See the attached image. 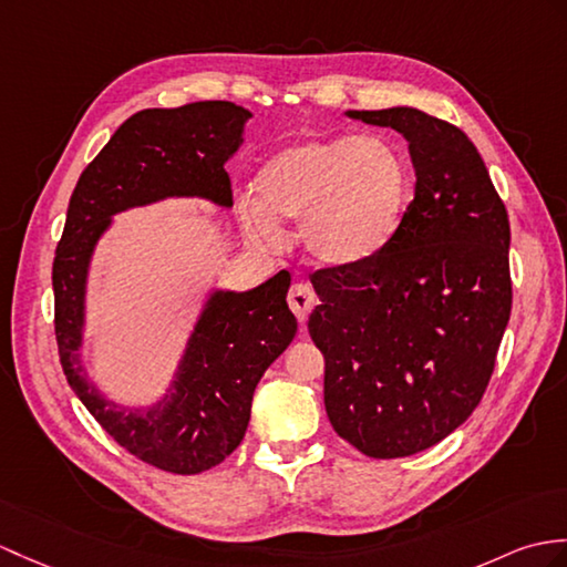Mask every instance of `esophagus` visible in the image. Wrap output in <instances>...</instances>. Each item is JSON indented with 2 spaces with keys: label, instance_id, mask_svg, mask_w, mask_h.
Returning a JSON list of instances; mask_svg holds the SVG:
<instances>
[{
  "label": "esophagus",
  "instance_id": "1",
  "mask_svg": "<svg viewBox=\"0 0 567 567\" xmlns=\"http://www.w3.org/2000/svg\"><path fill=\"white\" fill-rule=\"evenodd\" d=\"M287 305L289 309H292V313L297 316V321L305 326L311 309L319 305V297H316V292L311 289V285L307 282H297L289 287V295H287Z\"/></svg>",
  "mask_w": 567,
  "mask_h": 567
}]
</instances>
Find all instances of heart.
Listing matches in <instances>:
<instances>
[{"label":"heart","instance_id":"obj_1","mask_svg":"<svg viewBox=\"0 0 567 567\" xmlns=\"http://www.w3.org/2000/svg\"><path fill=\"white\" fill-rule=\"evenodd\" d=\"M256 197L236 215L248 239L272 246L280 224L299 219V244L321 266L343 268L374 256L396 234L411 176L403 154L379 135L311 137L258 168Z\"/></svg>","mask_w":567,"mask_h":567}]
</instances>
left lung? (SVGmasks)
<instances>
[{"mask_svg": "<svg viewBox=\"0 0 567 567\" xmlns=\"http://www.w3.org/2000/svg\"><path fill=\"white\" fill-rule=\"evenodd\" d=\"M408 142L415 197L374 256L311 275L323 403L372 458L427 450L476 411L509 321V219L478 150L417 109L348 111Z\"/></svg>", "mask_w": 567, "mask_h": 567, "instance_id": "1", "label": "left lung"}]
</instances>
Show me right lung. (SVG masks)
Segmentation results:
<instances>
[{"label":"right lung","mask_w":567,"mask_h":567,"mask_svg":"<svg viewBox=\"0 0 567 567\" xmlns=\"http://www.w3.org/2000/svg\"><path fill=\"white\" fill-rule=\"evenodd\" d=\"M248 117L251 111L231 101L127 117L79 176L52 262L58 350L72 391L123 450L181 476L221 464L241 444L258 381L297 333L285 299L289 272L280 270L248 292L209 295L166 396L127 411L91 384L79 354L89 262L113 215L130 207L166 197H205L231 207L224 164L244 142Z\"/></svg>","instance_id":"right-lung-1"}]
</instances>
